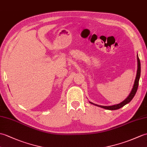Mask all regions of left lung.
I'll list each match as a JSON object with an SVG mask.
<instances>
[{"label": "left lung", "instance_id": "obj_1", "mask_svg": "<svg viewBox=\"0 0 147 147\" xmlns=\"http://www.w3.org/2000/svg\"><path fill=\"white\" fill-rule=\"evenodd\" d=\"M137 62H138V68H137V73H136V78L135 80V83L134 84V87L132 88V90L131 91V93H129V96L125 99V100L122 101L121 103L120 104H117V105H115L113 106H108V107H106V106H101V105H98L94 104L91 102H90V103L93 104L94 105H96L97 107H101L106 109V110H118L119 108H121V107H123L125 105H127V103H129L131 101L134 97L135 96V95L136 93V91L138 90V83H139V80H140V73H141V66H140V61L138 56L137 54Z\"/></svg>", "mask_w": 147, "mask_h": 147}]
</instances>
